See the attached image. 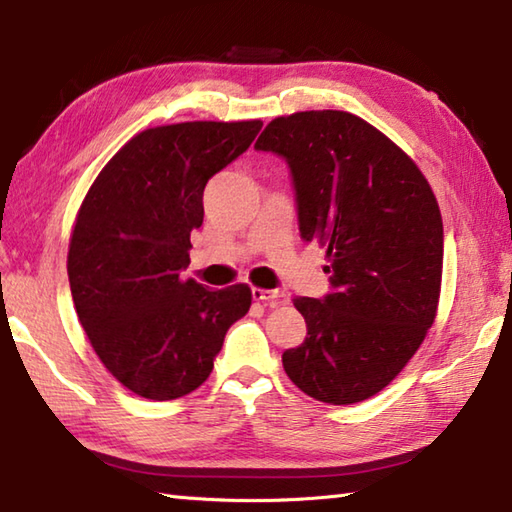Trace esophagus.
Wrapping results in <instances>:
<instances>
[{
	"label": "esophagus",
	"instance_id": "1",
	"mask_svg": "<svg viewBox=\"0 0 512 512\" xmlns=\"http://www.w3.org/2000/svg\"><path fill=\"white\" fill-rule=\"evenodd\" d=\"M253 300L266 302V305L277 307V305H287V293L280 289H253Z\"/></svg>",
	"mask_w": 512,
	"mask_h": 512
}]
</instances>
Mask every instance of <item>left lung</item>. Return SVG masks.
<instances>
[{
  "mask_svg": "<svg viewBox=\"0 0 512 512\" xmlns=\"http://www.w3.org/2000/svg\"><path fill=\"white\" fill-rule=\"evenodd\" d=\"M255 149L287 162L300 237L325 246L329 259L332 291L293 300L307 336L282 354V366L314 400H368L400 375L436 318V196L409 155L343 110L277 117Z\"/></svg>",
  "mask_w": 512,
  "mask_h": 512,
  "instance_id": "left-lung-1",
  "label": "left lung"
}]
</instances>
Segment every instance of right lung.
<instances>
[{
	"label": "right lung",
	"mask_w": 512,
	"mask_h": 512,
	"mask_svg": "<svg viewBox=\"0 0 512 512\" xmlns=\"http://www.w3.org/2000/svg\"><path fill=\"white\" fill-rule=\"evenodd\" d=\"M262 121H185L124 144L76 216L67 273L76 314L110 375L146 400H176L210 377L253 293L212 291L180 273L203 192L248 151Z\"/></svg>",
	"instance_id": "obj_1"
}]
</instances>
